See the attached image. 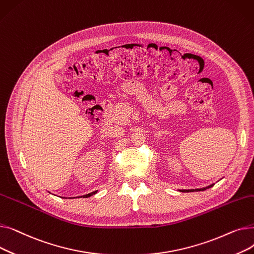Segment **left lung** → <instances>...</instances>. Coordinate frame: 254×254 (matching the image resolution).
Returning <instances> with one entry per match:
<instances>
[{
	"label": "left lung",
	"mask_w": 254,
	"mask_h": 254,
	"mask_svg": "<svg viewBox=\"0 0 254 254\" xmlns=\"http://www.w3.org/2000/svg\"><path fill=\"white\" fill-rule=\"evenodd\" d=\"M213 186V184H211L210 186H207V188H204V189H199V190H195V191H203V190H207V189H210V188H212ZM180 191H182V192H190V191H194L193 190H180Z\"/></svg>",
	"instance_id": "8db88e82"
}]
</instances>
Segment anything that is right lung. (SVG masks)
<instances>
[{"label":"right lung","mask_w":254,"mask_h":254,"mask_svg":"<svg viewBox=\"0 0 254 254\" xmlns=\"http://www.w3.org/2000/svg\"><path fill=\"white\" fill-rule=\"evenodd\" d=\"M95 193H97V190H96V191H92V192H90V193H88V194H85V195H83V197H88V196H91L92 194H95Z\"/></svg>","instance_id":"add662e5"}]
</instances>
